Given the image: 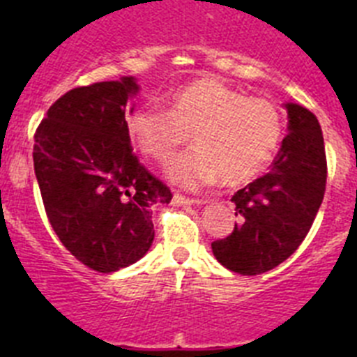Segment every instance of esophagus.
I'll list each match as a JSON object with an SVG mask.
<instances>
[{
  "label": "esophagus",
  "mask_w": 357,
  "mask_h": 357,
  "mask_svg": "<svg viewBox=\"0 0 357 357\" xmlns=\"http://www.w3.org/2000/svg\"><path fill=\"white\" fill-rule=\"evenodd\" d=\"M173 204H175V206L185 207V206H204L206 202H204V200H191V198H185V197H182V195L175 193V195H173Z\"/></svg>",
  "instance_id": "esophagus-1"
}]
</instances>
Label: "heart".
Wrapping results in <instances>:
<instances>
[{
  "mask_svg": "<svg viewBox=\"0 0 357 357\" xmlns=\"http://www.w3.org/2000/svg\"><path fill=\"white\" fill-rule=\"evenodd\" d=\"M127 130L132 143L157 162H168L191 134L195 150L173 160L168 176L197 189L220 178L225 185H239L263 173L279 151L284 119L275 103L206 77L175 91L169 110L132 109Z\"/></svg>",
  "mask_w": 357,
  "mask_h": 357,
  "instance_id": "b5f03b06",
  "label": "heart"
}]
</instances>
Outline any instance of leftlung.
I'll return each instance as SVG.
<instances>
[{"mask_svg": "<svg viewBox=\"0 0 357 357\" xmlns=\"http://www.w3.org/2000/svg\"><path fill=\"white\" fill-rule=\"evenodd\" d=\"M284 109L288 135L272 169L232 197L241 223L211 245L218 263L241 275H259L284 263L307 236L326 193L320 123L298 103H284Z\"/></svg>", "mask_w": 357, "mask_h": 357, "instance_id": "left-lung-1", "label": "left lung"}]
</instances>
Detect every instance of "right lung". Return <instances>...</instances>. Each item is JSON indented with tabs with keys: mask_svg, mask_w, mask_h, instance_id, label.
<instances>
[{
	"mask_svg": "<svg viewBox=\"0 0 357 357\" xmlns=\"http://www.w3.org/2000/svg\"><path fill=\"white\" fill-rule=\"evenodd\" d=\"M137 93L134 77L71 89L36 132L33 168L50 223L78 261L102 273L150 250L151 207L172 200L132 151L125 112Z\"/></svg>",
	"mask_w": 357,
	"mask_h": 357,
	"instance_id": "right-lung-1",
	"label": "right lung"
}]
</instances>
